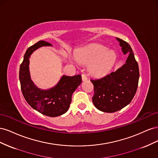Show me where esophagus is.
<instances>
[{
  "mask_svg": "<svg viewBox=\"0 0 158 158\" xmlns=\"http://www.w3.org/2000/svg\"><path fill=\"white\" fill-rule=\"evenodd\" d=\"M82 80H83V81H85V80H87L88 78H87V76H86V75H85L84 74H82Z\"/></svg>",
  "mask_w": 158,
  "mask_h": 158,
  "instance_id": "1",
  "label": "esophagus"
}]
</instances>
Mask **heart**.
Here are the masks:
<instances>
[{
    "mask_svg": "<svg viewBox=\"0 0 158 158\" xmlns=\"http://www.w3.org/2000/svg\"><path fill=\"white\" fill-rule=\"evenodd\" d=\"M78 59L85 64L91 63L90 73L101 76L111 70L115 60V55L111 51H106V47L95 45L83 50L78 56Z\"/></svg>",
    "mask_w": 158,
    "mask_h": 158,
    "instance_id": "obj_1",
    "label": "heart"
}]
</instances>
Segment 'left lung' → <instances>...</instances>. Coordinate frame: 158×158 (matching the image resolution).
I'll return each mask as SVG.
<instances>
[{"instance_id":"obj_1","label":"left lung","mask_w":158,"mask_h":158,"mask_svg":"<svg viewBox=\"0 0 158 158\" xmlns=\"http://www.w3.org/2000/svg\"><path fill=\"white\" fill-rule=\"evenodd\" d=\"M124 54L128 56L120 69L101 78L91 79L94 84L92 102L103 112L113 113L130 103L136 92L139 80V68L131 47L127 42L117 38Z\"/></svg>"}]
</instances>
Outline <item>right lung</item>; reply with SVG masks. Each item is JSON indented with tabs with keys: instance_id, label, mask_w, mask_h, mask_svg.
Returning <instances> with one entry per match:
<instances>
[{
	"instance_id": "obj_1",
	"label": "right lung",
	"mask_w": 158,
	"mask_h": 158,
	"mask_svg": "<svg viewBox=\"0 0 158 158\" xmlns=\"http://www.w3.org/2000/svg\"><path fill=\"white\" fill-rule=\"evenodd\" d=\"M47 45L51 44L40 41L27 49L20 64L19 78L22 94L27 103L40 113L55 117L68 111L72 102V95L82 82V78L81 75L63 76L54 88L48 90L37 88L30 79L29 57L33 51Z\"/></svg>"
}]
</instances>
